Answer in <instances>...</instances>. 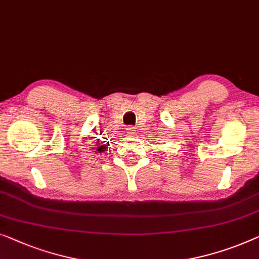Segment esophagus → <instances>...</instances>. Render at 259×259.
Returning <instances> with one entry per match:
<instances>
[{"instance_id": "esophagus-1", "label": "esophagus", "mask_w": 259, "mask_h": 259, "mask_svg": "<svg viewBox=\"0 0 259 259\" xmlns=\"http://www.w3.org/2000/svg\"><path fill=\"white\" fill-rule=\"evenodd\" d=\"M127 133L128 134H131V136H133L134 133H136V127H132V126H130V127H127Z\"/></svg>"}]
</instances>
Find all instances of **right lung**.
I'll return each instance as SVG.
<instances>
[{"label": "right lung", "mask_w": 259, "mask_h": 259, "mask_svg": "<svg viewBox=\"0 0 259 259\" xmlns=\"http://www.w3.org/2000/svg\"><path fill=\"white\" fill-rule=\"evenodd\" d=\"M100 149H103V147H100ZM100 152V151H99Z\"/></svg>", "instance_id": "add662e5"}]
</instances>
